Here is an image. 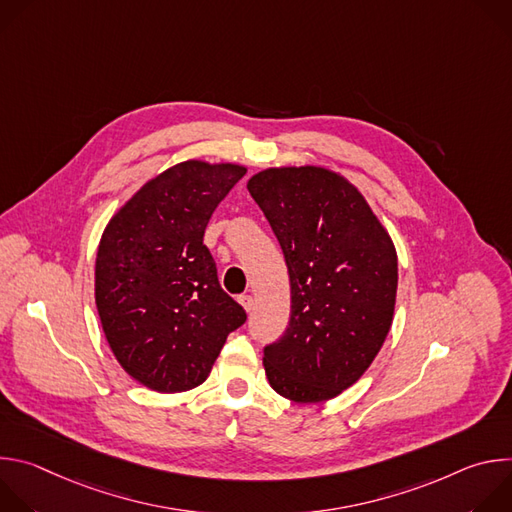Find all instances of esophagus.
I'll list each match as a JSON object with an SVG mask.
<instances>
[{
    "label": "esophagus",
    "mask_w": 512,
    "mask_h": 512,
    "mask_svg": "<svg viewBox=\"0 0 512 512\" xmlns=\"http://www.w3.org/2000/svg\"><path fill=\"white\" fill-rule=\"evenodd\" d=\"M239 304L245 308V312H251L255 306V300L253 296H239Z\"/></svg>",
    "instance_id": "esophagus-1"
}]
</instances>
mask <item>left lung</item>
I'll use <instances>...</instances> for the list:
<instances>
[{"instance_id": "1", "label": "left lung", "mask_w": 512, "mask_h": 512, "mask_svg": "<svg viewBox=\"0 0 512 512\" xmlns=\"http://www.w3.org/2000/svg\"><path fill=\"white\" fill-rule=\"evenodd\" d=\"M247 188L291 287L289 326L263 348L265 375L285 399L328 401L362 377L389 334L395 245L364 196L326 168H269Z\"/></svg>"}]
</instances>
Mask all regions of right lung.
<instances>
[{
    "label": "right lung",
    "mask_w": 512,
    "mask_h": 512,
    "mask_svg": "<svg viewBox=\"0 0 512 512\" xmlns=\"http://www.w3.org/2000/svg\"><path fill=\"white\" fill-rule=\"evenodd\" d=\"M237 164H176L111 218L97 251L95 302L129 377L158 393L206 381L247 314L218 283L204 241L214 208L245 176Z\"/></svg>",
    "instance_id": "right-lung-1"
}]
</instances>
